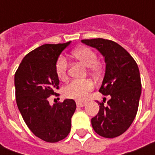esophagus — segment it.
I'll use <instances>...</instances> for the list:
<instances>
[{
  "mask_svg": "<svg viewBox=\"0 0 155 155\" xmlns=\"http://www.w3.org/2000/svg\"><path fill=\"white\" fill-rule=\"evenodd\" d=\"M87 104V102L85 101H77L76 102V105L78 106V107H84V106H85Z\"/></svg>",
  "mask_w": 155,
  "mask_h": 155,
  "instance_id": "obj_1",
  "label": "esophagus"
}]
</instances>
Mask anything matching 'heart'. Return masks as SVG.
<instances>
[{
    "instance_id": "obj_1",
    "label": "heart",
    "mask_w": 155,
    "mask_h": 155,
    "mask_svg": "<svg viewBox=\"0 0 155 155\" xmlns=\"http://www.w3.org/2000/svg\"><path fill=\"white\" fill-rule=\"evenodd\" d=\"M76 59L88 67L91 72H97L100 69V64L97 62V53L91 48L82 47L75 49L72 52ZM55 72L58 79L65 80L68 77V61L64 56H59L55 63ZM93 89V84L90 80H72L63 88V95L70 99L78 101L84 100Z\"/></svg>"
}]
</instances>
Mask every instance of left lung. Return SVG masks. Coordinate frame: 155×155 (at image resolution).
Wrapping results in <instances>:
<instances>
[{
  "mask_svg": "<svg viewBox=\"0 0 155 155\" xmlns=\"http://www.w3.org/2000/svg\"><path fill=\"white\" fill-rule=\"evenodd\" d=\"M81 42L97 48L104 57L105 75L99 92L111 97L105 104L98 101L99 113L92 118L95 132L104 137H118L130 128L137 114L142 83L137 63L129 52L112 40L84 39Z\"/></svg>",
  "mask_w": 155,
  "mask_h": 155,
  "instance_id": "obj_1",
  "label": "left lung"
}]
</instances>
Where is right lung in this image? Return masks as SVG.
<instances>
[{"label":"right lung","instance_id":"1","mask_svg":"<svg viewBox=\"0 0 155 155\" xmlns=\"http://www.w3.org/2000/svg\"><path fill=\"white\" fill-rule=\"evenodd\" d=\"M71 42L44 44L28 53L14 76L16 102L31 132L47 142L64 139L71 131V117L76 108L72 99L51 105L48 98L58 97L59 80L55 63Z\"/></svg>","mask_w":155,"mask_h":155}]
</instances>
